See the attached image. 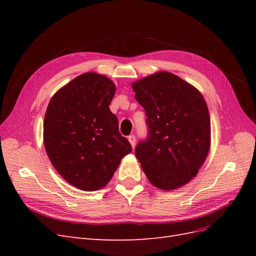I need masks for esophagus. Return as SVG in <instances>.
Returning a JSON list of instances; mask_svg holds the SVG:
<instances>
[{"mask_svg": "<svg viewBox=\"0 0 256 256\" xmlns=\"http://www.w3.org/2000/svg\"><path fill=\"white\" fill-rule=\"evenodd\" d=\"M128 140H129L131 146H132V148H134V146H136V136L134 134H130L128 136Z\"/></svg>", "mask_w": 256, "mask_h": 256, "instance_id": "1", "label": "esophagus"}]
</instances>
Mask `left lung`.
<instances>
[{"label": "left lung", "mask_w": 256, "mask_h": 256, "mask_svg": "<svg viewBox=\"0 0 256 256\" xmlns=\"http://www.w3.org/2000/svg\"><path fill=\"white\" fill-rule=\"evenodd\" d=\"M136 102L145 110L148 134L136 147L148 180L174 190L189 182L210 147V118L202 94L168 72L132 83Z\"/></svg>", "instance_id": "8db88e82"}]
</instances>
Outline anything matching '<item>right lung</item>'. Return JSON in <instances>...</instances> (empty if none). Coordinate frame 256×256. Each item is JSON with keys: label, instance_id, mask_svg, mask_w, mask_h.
Instances as JSON below:
<instances>
[{"label": "right lung", "instance_id": "add662e5", "mask_svg": "<svg viewBox=\"0 0 256 256\" xmlns=\"http://www.w3.org/2000/svg\"><path fill=\"white\" fill-rule=\"evenodd\" d=\"M115 90L106 76L83 74L58 90L46 111V152L58 174L78 189L104 188L132 150L109 108Z\"/></svg>", "mask_w": 256, "mask_h": 256}]
</instances>
